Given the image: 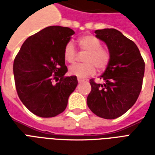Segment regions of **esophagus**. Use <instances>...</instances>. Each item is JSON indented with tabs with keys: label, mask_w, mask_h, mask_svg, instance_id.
<instances>
[{
	"label": "esophagus",
	"mask_w": 155,
	"mask_h": 155,
	"mask_svg": "<svg viewBox=\"0 0 155 155\" xmlns=\"http://www.w3.org/2000/svg\"><path fill=\"white\" fill-rule=\"evenodd\" d=\"M77 80H78V82H79V83H81V82H83V81H84V79H81V78H78Z\"/></svg>",
	"instance_id": "obj_1"
}]
</instances>
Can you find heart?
<instances>
[{
    "mask_svg": "<svg viewBox=\"0 0 155 155\" xmlns=\"http://www.w3.org/2000/svg\"><path fill=\"white\" fill-rule=\"evenodd\" d=\"M78 44L81 51L86 52L83 59L85 63L71 66L69 72L71 75L84 79L94 74L95 67L99 71H104L107 68L110 61V52L107 48L101 46L100 39L94 35H86L78 40ZM63 57L70 64H73L76 61L77 53L72 42H68L64 45Z\"/></svg>",
    "mask_w": 155,
    "mask_h": 155,
    "instance_id": "heart-1",
    "label": "heart"
}]
</instances>
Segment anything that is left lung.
<instances>
[{
  "label": "left lung",
  "instance_id": "8db88e82",
  "mask_svg": "<svg viewBox=\"0 0 155 155\" xmlns=\"http://www.w3.org/2000/svg\"><path fill=\"white\" fill-rule=\"evenodd\" d=\"M96 37L104 41L110 61L101 79L104 84L91 79L88 107L97 116L113 120L126 113L140 94L144 74V61L135 43L115 29L97 30Z\"/></svg>",
  "mask_w": 155,
  "mask_h": 155
}]
</instances>
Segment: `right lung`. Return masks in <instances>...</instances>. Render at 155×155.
Wrapping results in <instances>:
<instances>
[{
	"label": "right lung",
	"instance_id": "right-lung-1",
	"mask_svg": "<svg viewBox=\"0 0 155 155\" xmlns=\"http://www.w3.org/2000/svg\"><path fill=\"white\" fill-rule=\"evenodd\" d=\"M74 34L69 27H45L25 40L14 60L17 94L37 116L50 118L61 114L77 86L76 76H64L68 69L63 57L64 45Z\"/></svg>",
	"mask_w": 155,
	"mask_h": 155
}]
</instances>
